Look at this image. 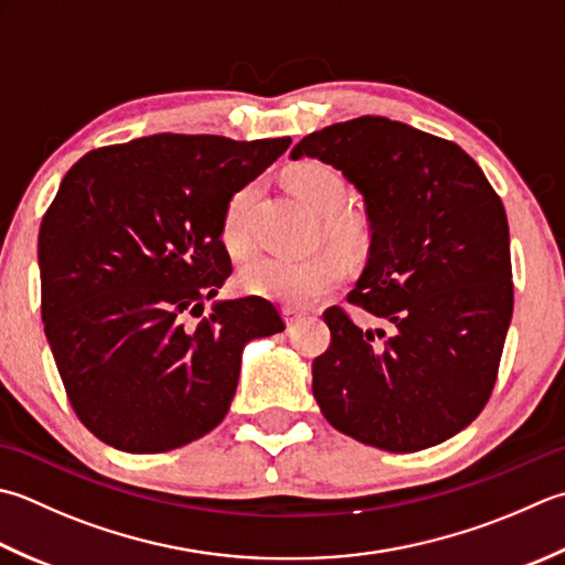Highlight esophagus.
<instances>
[{
    "label": "esophagus",
    "mask_w": 565,
    "mask_h": 565,
    "mask_svg": "<svg viewBox=\"0 0 565 565\" xmlns=\"http://www.w3.org/2000/svg\"><path fill=\"white\" fill-rule=\"evenodd\" d=\"M301 318H303V313L296 311V308H284V320H286V326H289V328H294Z\"/></svg>",
    "instance_id": "34e87169"
}]
</instances>
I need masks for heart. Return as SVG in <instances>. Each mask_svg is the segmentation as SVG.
Segmentation results:
<instances>
[{
  "label": "heart",
  "mask_w": 565,
  "mask_h": 565,
  "mask_svg": "<svg viewBox=\"0 0 565 565\" xmlns=\"http://www.w3.org/2000/svg\"><path fill=\"white\" fill-rule=\"evenodd\" d=\"M286 183L298 201L323 217L326 235L330 239L342 247H355L362 239V220L352 210L342 207L348 198V185L333 166L320 161L296 163L286 173ZM257 195L259 181H249L237 188L225 205L220 237H223L225 249L237 259L247 257L254 247L249 215ZM345 274L348 264L333 249H318L303 254V257L267 254L242 269L239 284L254 296L289 306H308L338 286L345 279Z\"/></svg>",
  "instance_id": "obj_1"
}]
</instances>
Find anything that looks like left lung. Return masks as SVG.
<instances>
[{"label":"left lung","instance_id":"obj_1","mask_svg":"<svg viewBox=\"0 0 565 565\" xmlns=\"http://www.w3.org/2000/svg\"><path fill=\"white\" fill-rule=\"evenodd\" d=\"M358 188L370 257L345 308L323 313L330 348L313 360V396L345 436L392 452L438 446L488 404L514 308L510 225L490 181L458 143L364 115L303 137Z\"/></svg>","mask_w":565,"mask_h":565}]
</instances>
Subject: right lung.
I'll return each instance as SVG.
<instances>
[{
    "instance_id": "right-lung-1",
    "label": "right lung",
    "mask_w": 565,
    "mask_h": 565,
    "mask_svg": "<svg viewBox=\"0 0 565 565\" xmlns=\"http://www.w3.org/2000/svg\"><path fill=\"white\" fill-rule=\"evenodd\" d=\"M291 139L153 135L87 151L41 220V318L73 412L103 444L166 452L223 422L267 298L203 303L232 271L230 195ZM191 317H201L191 324Z\"/></svg>"
}]
</instances>
